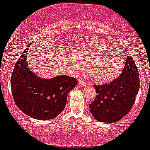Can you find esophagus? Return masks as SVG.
Returning a JSON list of instances; mask_svg holds the SVG:
<instances>
[{"label": "esophagus", "instance_id": "obj_1", "mask_svg": "<svg viewBox=\"0 0 150 150\" xmlns=\"http://www.w3.org/2000/svg\"><path fill=\"white\" fill-rule=\"evenodd\" d=\"M78 82H79V84H80V85H82V86H85L86 85V83L84 82V81L81 80V79H80V80H78Z\"/></svg>", "mask_w": 150, "mask_h": 150}]
</instances>
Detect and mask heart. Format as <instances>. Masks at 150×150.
<instances>
[{"instance_id": "b5f03b06", "label": "heart", "mask_w": 150, "mask_h": 150, "mask_svg": "<svg viewBox=\"0 0 150 150\" xmlns=\"http://www.w3.org/2000/svg\"><path fill=\"white\" fill-rule=\"evenodd\" d=\"M110 46L107 43L98 42L90 46L87 59L92 61L89 67V75L95 82L104 84L113 81L123 69V62L110 56ZM80 65L77 61H74Z\"/></svg>"}]
</instances>
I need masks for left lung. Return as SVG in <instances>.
<instances>
[{
    "instance_id": "left-lung-1",
    "label": "left lung",
    "mask_w": 150,
    "mask_h": 150,
    "mask_svg": "<svg viewBox=\"0 0 150 150\" xmlns=\"http://www.w3.org/2000/svg\"><path fill=\"white\" fill-rule=\"evenodd\" d=\"M93 86L97 95L89 109L96 120L114 123L123 118L132 108L140 87L138 70L133 57L127 56L123 71L115 80Z\"/></svg>"
}]
</instances>
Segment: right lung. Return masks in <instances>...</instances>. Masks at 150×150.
Returning a JSON list of instances; mask_svg holds the SVG:
<instances>
[{"mask_svg": "<svg viewBox=\"0 0 150 150\" xmlns=\"http://www.w3.org/2000/svg\"><path fill=\"white\" fill-rule=\"evenodd\" d=\"M29 46L14 66L10 80L12 96L25 114L36 120H52L64 109L68 93L77 85V79L59 75L45 80L36 76L27 61Z\"/></svg>", "mask_w": 150, "mask_h": 150, "instance_id": "add662e5", "label": "right lung"}]
</instances>
